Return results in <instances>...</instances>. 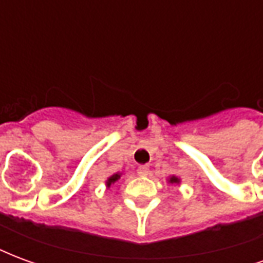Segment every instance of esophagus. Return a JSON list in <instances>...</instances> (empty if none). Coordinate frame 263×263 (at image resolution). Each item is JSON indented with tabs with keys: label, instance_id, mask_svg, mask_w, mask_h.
Instances as JSON below:
<instances>
[{
	"label": "esophagus",
	"instance_id": "1",
	"mask_svg": "<svg viewBox=\"0 0 263 263\" xmlns=\"http://www.w3.org/2000/svg\"><path fill=\"white\" fill-rule=\"evenodd\" d=\"M138 175H139V176H148L149 166H146V165L139 166V167H138Z\"/></svg>",
	"mask_w": 263,
	"mask_h": 263
}]
</instances>
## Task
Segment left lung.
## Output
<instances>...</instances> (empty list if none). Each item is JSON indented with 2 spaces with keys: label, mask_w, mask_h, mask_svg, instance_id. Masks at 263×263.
I'll list each match as a JSON object with an SVG mask.
<instances>
[{
  "label": "left lung",
  "mask_w": 263,
  "mask_h": 263,
  "mask_svg": "<svg viewBox=\"0 0 263 263\" xmlns=\"http://www.w3.org/2000/svg\"><path fill=\"white\" fill-rule=\"evenodd\" d=\"M167 182L172 183V184H179V183H180V179L177 176H171L167 179Z\"/></svg>",
  "instance_id": "1"
}]
</instances>
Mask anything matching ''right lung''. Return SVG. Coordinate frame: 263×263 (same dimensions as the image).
I'll return each instance as SVG.
<instances>
[{"label":"right lung","instance_id":"add662e5","mask_svg":"<svg viewBox=\"0 0 263 263\" xmlns=\"http://www.w3.org/2000/svg\"><path fill=\"white\" fill-rule=\"evenodd\" d=\"M121 175H122V173H120V172H118V173H114L112 176H109L108 179L105 180V186H107L108 189L111 187V186H112L115 182H118V180H120Z\"/></svg>","mask_w":263,"mask_h":263}]
</instances>
